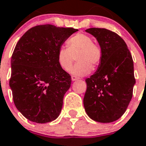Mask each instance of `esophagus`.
Returning a JSON list of instances; mask_svg holds the SVG:
<instances>
[{"label": "esophagus", "instance_id": "1", "mask_svg": "<svg viewBox=\"0 0 146 146\" xmlns=\"http://www.w3.org/2000/svg\"><path fill=\"white\" fill-rule=\"evenodd\" d=\"M78 77H76V76H74V75H73V76H72V81H75V80H78Z\"/></svg>", "mask_w": 146, "mask_h": 146}]
</instances>
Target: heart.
Here are the masks:
<instances>
[{
    "mask_svg": "<svg viewBox=\"0 0 146 146\" xmlns=\"http://www.w3.org/2000/svg\"><path fill=\"white\" fill-rule=\"evenodd\" d=\"M68 47L60 46L57 51V60L62 69L68 70L74 62L75 56L78 62L69 70L70 74L84 76L90 74L92 66L100 64L102 52L100 46L93 44L92 38L84 34L73 36L67 41Z\"/></svg>",
    "mask_w": 146,
    "mask_h": 146,
    "instance_id": "b5f03b06",
    "label": "heart"
}]
</instances>
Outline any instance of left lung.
Returning <instances> with one entry per match:
<instances>
[{
    "label": "left lung",
    "instance_id": "1",
    "mask_svg": "<svg viewBox=\"0 0 146 146\" xmlns=\"http://www.w3.org/2000/svg\"><path fill=\"white\" fill-rule=\"evenodd\" d=\"M86 32L97 40L102 59L96 72L86 79L84 106L92 120L111 123L123 115L132 99L136 84L132 56L117 34L98 28Z\"/></svg>",
    "mask_w": 146,
    "mask_h": 146
}]
</instances>
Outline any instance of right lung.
<instances>
[{"instance_id":"obj_1","label":"right lung","mask_w":146,"mask_h":146,"mask_svg":"<svg viewBox=\"0 0 146 146\" xmlns=\"http://www.w3.org/2000/svg\"><path fill=\"white\" fill-rule=\"evenodd\" d=\"M78 31L38 25L16 44L11 58L10 87L16 108L29 121L44 123L59 117L72 80L59 66L57 51Z\"/></svg>"}]
</instances>
